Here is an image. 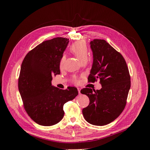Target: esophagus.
<instances>
[{"label":"esophagus","mask_w":150,"mask_h":150,"mask_svg":"<svg viewBox=\"0 0 150 150\" xmlns=\"http://www.w3.org/2000/svg\"><path fill=\"white\" fill-rule=\"evenodd\" d=\"M78 90L79 94H81V89H80V88H78Z\"/></svg>","instance_id":"esophagus-1"}]
</instances>
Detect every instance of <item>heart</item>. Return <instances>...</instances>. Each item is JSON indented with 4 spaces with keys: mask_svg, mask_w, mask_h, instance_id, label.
<instances>
[{
    "mask_svg": "<svg viewBox=\"0 0 150 150\" xmlns=\"http://www.w3.org/2000/svg\"><path fill=\"white\" fill-rule=\"evenodd\" d=\"M70 51L74 54L80 62L88 59V49L87 45L84 41H78L72 44L70 47ZM65 59V56H62L61 58L59 61V67L61 69L64 66Z\"/></svg>",
    "mask_w": 150,
    "mask_h": 150,
    "instance_id": "1",
    "label": "heart"
}]
</instances>
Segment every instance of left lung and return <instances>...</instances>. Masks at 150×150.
Listing matches in <instances>:
<instances>
[{
  "label": "left lung",
  "mask_w": 150,
  "mask_h": 150,
  "mask_svg": "<svg viewBox=\"0 0 150 150\" xmlns=\"http://www.w3.org/2000/svg\"><path fill=\"white\" fill-rule=\"evenodd\" d=\"M90 44L93 63L88 82L99 79L102 88L93 92L91 88L81 89V93L89 99L83 114L89 123L104 126L116 120L124 110L131 86L130 75L124 57L105 40L94 39Z\"/></svg>",
  "instance_id": "8db88e82"
}]
</instances>
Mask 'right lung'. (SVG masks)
Instances as JSON below:
<instances>
[{
	"label": "right lung",
	"mask_w": 150,
	"mask_h": 150,
	"mask_svg": "<svg viewBox=\"0 0 150 150\" xmlns=\"http://www.w3.org/2000/svg\"><path fill=\"white\" fill-rule=\"evenodd\" d=\"M69 39L46 40L29 51L22 61L18 88L25 111L40 125L58 123L64 115V104L78 96L75 87H54L52 76L60 74L59 61Z\"/></svg>",
	"instance_id": "right-lung-1"
}]
</instances>
